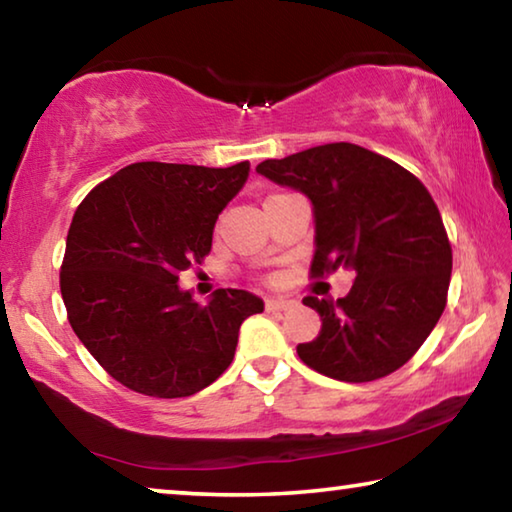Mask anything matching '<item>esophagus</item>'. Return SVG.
<instances>
[{
    "mask_svg": "<svg viewBox=\"0 0 512 512\" xmlns=\"http://www.w3.org/2000/svg\"><path fill=\"white\" fill-rule=\"evenodd\" d=\"M293 307L291 300H284V298H268L266 300V309L268 311H287Z\"/></svg>",
    "mask_w": 512,
    "mask_h": 512,
    "instance_id": "34e87169",
    "label": "esophagus"
}]
</instances>
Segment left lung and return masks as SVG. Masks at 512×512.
Wrapping results in <instances>:
<instances>
[{"label": "left lung", "instance_id": "1", "mask_svg": "<svg viewBox=\"0 0 512 512\" xmlns=\"http://www.w3.org/2000/svg\"><path fill=\"white\" fill-rule=\"evenodd\" d=\"M257 173L305 194L314 212L311 275H354L339 300L305 298L323 325L298 357L325 377L361 384L402 368L443 314L452 246L436 203L400 164L350 142L264 160Z\"/></svg>", "mask_w": 512, "mask_h": 512}]
</instances>
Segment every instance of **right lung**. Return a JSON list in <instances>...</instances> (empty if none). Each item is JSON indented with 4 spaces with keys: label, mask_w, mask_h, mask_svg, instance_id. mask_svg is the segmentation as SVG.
<instances>
[{
    "label": "right lung",
    "mask_w": 512,
    "mask_h": 512,
    "mask_svg": "<svg viewBox=\"0 0 512 512\" xmlns=\"http://www.w3.org/2000/svg\"><path fill=\"white\" fill-rule=\"evenodd\" d=\"M248 171V162H135L76 210L60 268L69 325L131 391L167 400L203 391L235 359L241 323L264 311L244 289H219L198 305L178 284L210 253L216 219Z\"/></svg>",
    "instance_id": "obj_1"
}]
</instances>
